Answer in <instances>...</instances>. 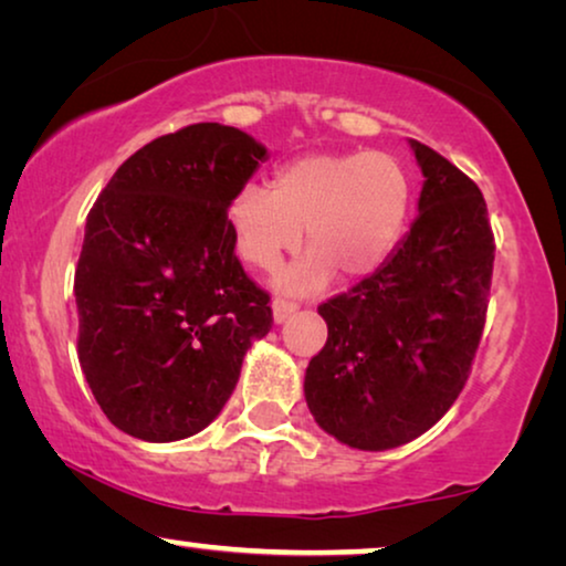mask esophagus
Here are the masks:
<instances>
[{"instance_id":"34e87169","label":"esophagus","mask_w":566,"mask_h":566,"mask_svg":"<svg viewBox=\"0 0 566 566\" xmlns=\"http://www.w3.org/2000/svg\"><path fill=\"white\" fill-rule=\"evenodd\" d=\"M293 312H298L296 301H291V298H285V296H275L273 298V316H275V322H285Z\"/></svg>"}]
</instances>
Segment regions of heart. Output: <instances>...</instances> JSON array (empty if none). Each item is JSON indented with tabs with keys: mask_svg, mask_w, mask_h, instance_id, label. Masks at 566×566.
I'll list each match as a JSON object with an SVG mask.
<instances>
[{
	"mask_svg": "<svg viewBox=\"0 0 566 566\" xmlns=\"http://www.w3.org/2000/svg\"><path fill=\"white\" fill-rule=\"evenodd\" d=\"M409 211V180L391 154H306L277 169L273 190L247 182L229 200V227L239 258L275 270L289 252H312L285 273L291 289H316L339 270L360 277L397 244Z\"/></svg>",
	"mask_w": 566,
	"mask_h": 566,
	"instance_id": "1",
	"label": "heart"
}]
</instances>
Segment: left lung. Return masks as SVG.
<instances>
[{
  "label": "left lung",
  "mask_w": 566,
  "mask_h": 566,
  "mask_svg": "<svg viewBox=\"0 0 566 566\" xmlns=\"http://www.w3.org/2000/svg\"><path fill=\"white\" fill-rule=\"evenodd\" d=\"M420 216L374 275L324 301L327 343L304 394L322 430L360 451L409 443L469 381L490 304L494 234L482 190L412 142Z\"/></svg>",
  "instance_id": "8db88e82"
}]
</instances>
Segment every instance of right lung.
Instances as JSON below:
<instances>
[{
  "label": "right lung",
  "mask_w": 566,
  "mask_h": 566,
  "mask_svg": "<svg viewBox=\"0 0 566 566\" xmlns=\"http://www.w3.org/2000/svg\"><path fill=\"white\" fill-rule=\"evenodd\" d=\"M265 157L244 130L192 123L130 154L87 213L76 355L128 436L169 443L203 430L252 339L273 327L270 293L244 273L227 216Z\"/></svg>",
  "instance_id": "right-lung-1"
}]
</instances>
